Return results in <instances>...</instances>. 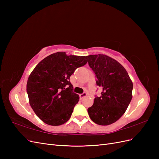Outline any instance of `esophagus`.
<instances>
[{
    "label": "esophagus",
    "mask_w": 159,
    "mask_h": 159,
    "mask_svg": "<svg viewBox=\"0 0 159 159\" xmlns=\"http://www.w3.org/2000/svg\"><path fill=\"white\" fill-rule=\"evenodd\" d=\"M86 96H87V93H86L85 92H84L83 93L80 94V99H83L84 97H86Z\"/></svg>",
    "instance_id": "34e87169"
}]
</instances>
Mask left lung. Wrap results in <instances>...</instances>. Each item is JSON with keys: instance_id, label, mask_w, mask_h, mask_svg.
Here are the masks:
<instances>
[{"instance_id": "obj_1", "label": "left lung", "mask_w": 159, "mask_h": 159, "mask_svg": "<svg viewBox=\"0 0 159 159\" xmlns=\"http://www.w3.org/2000/svg\"><path fill=\"white\" fill-rule=\"evenodd\" d=\"M87 57L97 78L96 84L103 89L88 108L89 116L96 124L109 125L126 111L132 99L133 82L124 67L112 57L104 54Z\"/></svg>"}]
</instances>
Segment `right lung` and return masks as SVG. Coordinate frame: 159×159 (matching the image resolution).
<instances>
[{
    "label": "right lung",
    "mask_w": 159,
    "mask_h": 159,
    "mask_svg": "<svg viewBox=\"0 0 159 159\" xmlns=\"http://www.w3.org/2000/svg\"><path fill=\"white\" fill-rule=\"evenodd\" d=\"M87 62V56L58 52L43 59L31 72L26 85L29 103L43 122L58 126L70 119L80 99L73 92L70 76Z\"/></svg>",
    "instance_id": "1"
}]
</instances>
